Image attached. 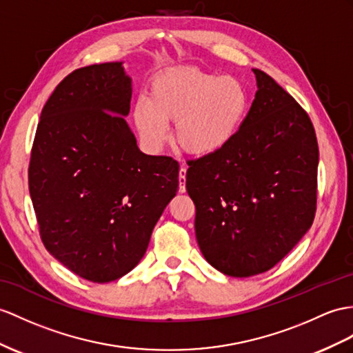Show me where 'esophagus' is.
Instances as JSON below:
<instances>
[{
  "label": "esophagus",
  "instance_id": "34e87169",
  "mask_svg": "<svg viewBox=\"0 0 353 353\" xmlns=\"http://www.w3.org/2000/svg\"><path fill=\"white\" fill-rule=\"evenodd\" d=\"M185 175H187V168H181L179 169V176H178V181H179V193H185Z\"/></svg>",
  "mask_w": 353,
  "mask_h": 353
}]
</instances>
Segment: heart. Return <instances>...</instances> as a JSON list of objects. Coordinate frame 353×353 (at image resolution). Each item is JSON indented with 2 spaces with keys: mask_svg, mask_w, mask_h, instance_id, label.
Listing matches in <instances>:
<instances>
[{
  "mask_svg": "<svg viewBox=\"0 0 353 353\" xmlns=\"http://www.w3.org/2000/svg\"><path fill=\"white\" fill-rule=\"evenodd\" d=\"M250 110V92L234 76L194 67L174 68L150 83L148 99L134 103L133 119L142 142L160 150L175 121V139L188 154L208 157L225 150Z\"/></svg>",
  "mask_w": 353,
  "mask_h": 353,
  "instance_id": "b5f03b06",
  "label": "heart"
}]
</instances>
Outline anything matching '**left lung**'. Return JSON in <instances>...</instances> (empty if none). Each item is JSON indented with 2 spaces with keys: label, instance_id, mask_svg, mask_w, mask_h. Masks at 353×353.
I'll return each mask as SVG.
<instances>
[{
  "label": "left lung",
  "instance_id": "left-lung-1",
  "mask_svg": "<svg viewBox=\"0 0 353 353\" xmlns=\"http://www.w3.org/2000/svg\"><path fill=\"white\" fill-rule=\"evenodd\" d=\"M257 91L236 137L188 161L187 193L203 257L230 277L279 263L316 214L319 148L310 117L270 74L253 68Z\"/></svg>",
  "mask_w": 353,
  "mask_h": 353
}]
</instances>
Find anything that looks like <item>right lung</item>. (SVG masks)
<instances>
[{"label": "right lung", "instance_id": "obj_1", "mask_svg": "<svg viewBox=\"0 0 353 353\" xmlns=\"http://www.w3.org/2000/svg\"><path fill=\"white\" fill-rule=\"evenodd\" d=\"M123 63L77 68L41 110L28 184L46 250L76 276L108 283L130 272L178 190V161L147 156L124 117Z\"/></svg>", "mask_w": 353, "mask_h": 353}]
</instances>
